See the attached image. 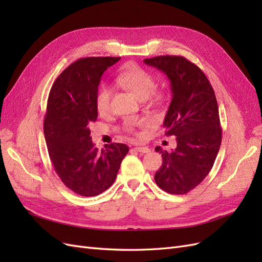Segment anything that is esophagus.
<instances>
[{"mask_svg": "<svg viewBox=\"0 0 262 262\" xmlns=\"http://www.w3.org/2000/svg\"><path fill=\"white\" fill-rule=\"evenodd\" d=\"M134 148H136L140 153H149L150 152V149L147 146H136Z\"/></svg>", "mask_w": 262, "mask_h": 262, "instance_id": "obj_1", "label": "esophagus"}]
</instances>
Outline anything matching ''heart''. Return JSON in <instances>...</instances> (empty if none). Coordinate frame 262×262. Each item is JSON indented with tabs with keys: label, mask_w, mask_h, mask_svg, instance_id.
<instances>
[{
	"label": "heart",
	"mask_w": 262,
	"mask_h": 262,
	"mask_svg": "<svg viewBox=\"0 0 262 262\" xmlns=\"http://www.w3.org/2000/svg\"><path fill=\"white\" fill-rule=\"evenodd\" d=\"M117 84L125 89L132 91L140 98H146L153 93L155 89V78L143 68L139 67L136 63H128L119 72L116 77ZM113 89L107 84H102L97 90L95 104L99 115L105 116L110 110V101H112ZM126 130H133V123H126Z\"/></svg>",
	"instance_id": "heart-1"
}]
</instances>
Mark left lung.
<instances>
[{"label":"left lung","mask_w":262,"mask_h":262,"mask_svg":"<svg viewBox=\"0 0 262 262\" xmlns=\"http://www.w3.org/2000/svg\"><path fill=\"white\" fill-rule=\"evenodd\" d=\"M144 63L167 75L172 98L164 119L166 136H175L171 152L157 146L163 157L156 185L171 194L191 191L208 176L222 142L219 107L208 77L179 55H158Z\"/></svg>","instance_id":"8db88e82"}]
</instances>
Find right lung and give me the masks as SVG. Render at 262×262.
<instances>
[{"label":"right lung","instance_id":"1","mask_svg":"<svg viewBox=\"0 0 262 262\" xmlns=\"http://www.w3.org/2000/svg\"><path fill=\"white\" fill-rule=\"evenodd\" d=\"M120 58H83L69 66L53 83L43 133L53 168L69 189L95 196L112 187L129 147L112 143L99 150L90 124L97 119L95 97L105 71Z\"/></svg>","mask_w":262,"mask_h":262}]
</instances>
